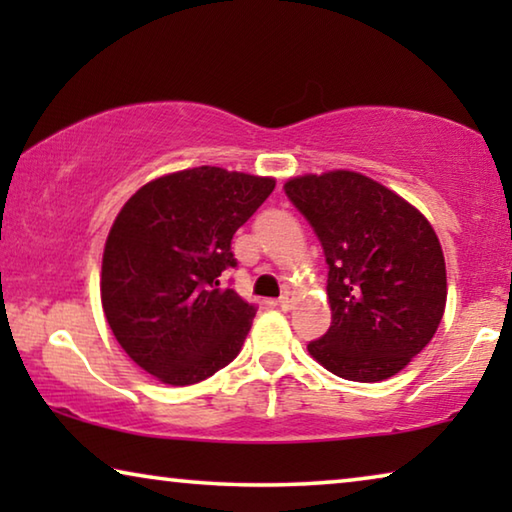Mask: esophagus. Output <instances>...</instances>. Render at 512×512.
I'll return each instance as SVG.
<instances>
[{
	"mask_svg": "<svg viewBox=\"0 0 512 512\" xmlns=\"http://www.w3.org/2000/svg\"><path fill=\"white\" fill-rule=\"evenodd\" d=\"M293 302H296V296H293L291 291H284L282 296H280V300H277V305H280V309L289 311L293 307Z\"/></svg>",
	"mask_w": 512,
	"mask_h": 512,
	"instance_id": "34e87169",
	"label": "esophagus"
}]
</instances>
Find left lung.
<instances>
[{
	"label": "left lung",
	"mask_w": 512,
	"mask_h": 512,
	"mask_svg": "<svg viewBox=\"0 0 512 512\" xmlns=\"http://www.w3.org/2000/svg\"><path fill=\"white\" fill-rule=\"evenodd\" d=\"M284 192L314 228L329 268L332 325L309 354L350 381L397 375L445 314V257L431 223L357 171L307 173Z\"/></svg>",
	"instance_id": "8db88e82"
}]
</instances>
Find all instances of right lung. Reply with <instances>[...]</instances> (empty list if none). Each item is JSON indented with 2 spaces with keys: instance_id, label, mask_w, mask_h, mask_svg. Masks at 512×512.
I'll use <instances>...</instances> for the list:
<instances>
[{
  "instance_id": "1",
  "label": "right lung",
  "mask_w": 512,
  "mask_h": 512,
  "mask_svg": "<svg viewBox=\"0 0 512 512\" xmlns=\"http://www.w3.org/2000/svg\"><path fill=\"white\" fill-rule=\"evenodd\" d=\"M273 189V178L196 167L151 180L117 214L103 248V314L162 384H198L239 354L257 307L219 277L237 266L235 232Z\"/></svg>"
}]
</instances>
